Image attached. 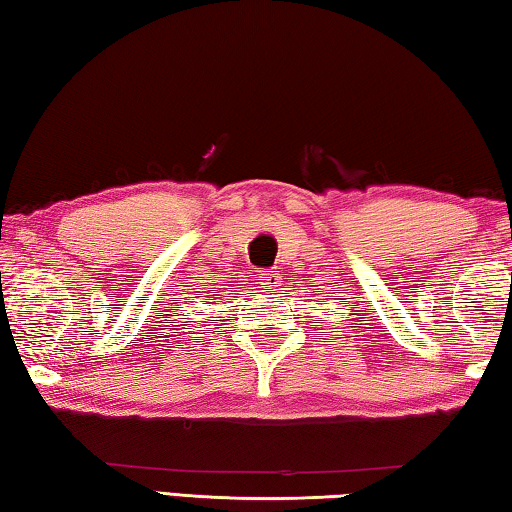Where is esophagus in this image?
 Masks as SVG:
<instances>
[{
  "instance_id": "34e87169",
  "label": "esophagus",
  "mask_w": 512,
  "mask_h": 512,
  "mask_svg": "<svg viewBox=\"0 0 512 512\" xmlns=\"http://www.w3.org/2000/svg\"><path fill=\"white\" fill-rule=\"evenodd\" d=\"M262 280L268 289H277L280 287V273L277 271H264L262 273Z\"/></svg>"
}]
</instances>
